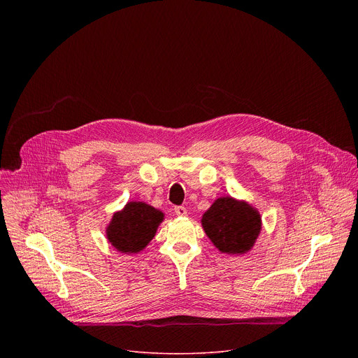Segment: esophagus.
<instances>
[{"label": "esophagus", "instance_id": "34e87169", "mask_svg": "<svg viewBox=\"0 0 358 358\" xmlns=\"http://www.w3.org/2000/svg\"><path fill=\"white\" fill-rule=\"evenodd\" d=\"M174 211H176V214H177L178 217H185V215H187V210H185V207H176V208H174Z\"/></svg>", "mask_w": 358, "mask_h": 358}]
</instances>
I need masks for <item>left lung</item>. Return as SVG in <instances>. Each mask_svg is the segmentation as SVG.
<instances>
[{"instance_id":"obj_1","label":"left lung","mask_w":358,"mask_h":358,"mask_svg":"<svg viewBox=\"0 0 358 358\" xmlns=\"http://www.w3.org/2000/svg\"><path fill=\"white\" fill-rule=\"evenodd\" d=\"M201 225L214 246L227 255H243L257 242L262 218L246 201L231 195L217 198L203 213Z\"/></svg>"}]
</instances>
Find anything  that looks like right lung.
<instances>
[{
  "instance_id": "right-lung-1",
  "label": "right lung",
  "mask_w": 358,
  "mask_h": 358,
  "mask_svg": "<svg viewBox=\"0 0 358 358\" xmlns=\"http://www.w3.org/2000/svg\"><path fill=\"white\" fill-rule=\"evenodd\" d=\"M164 213L143 201H130L113 214L106 227L108 242L120 253L141 252L156 236Z\"/></svg>"
}]
</instances>
